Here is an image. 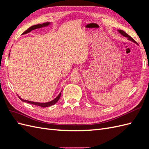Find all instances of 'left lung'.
Masks as SVG:
<instances>
[{
    "label": "left lung",
    "mask_w": 149,
    "mask_h": 149,
    "mask_svg": "<svg viewBox=\"0 0 149 149\" xmlns=\"http://www.w3.org/2000/svg\"><path fill=\"white\" fill-rule=\"evenodd\" d=\"M118 31L122 35H123L124 37H127L128 38V40H129L130 41H132V42H134V43H137V42L135 41V40L130 37V36H129L127 33H126L124 31H123V30H118Z\"/></svg>",
    "instance_id": "8db88e82"
}]
</instances>
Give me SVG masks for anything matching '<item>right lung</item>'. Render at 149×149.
<instances>
[{
  "label": "right lung",
  "instance_id": "right-lung-1",
  "mask_svg": "<svg viewBox=\"0 0 149 149\" xmlns=\"http://www.w3.org/2000/svg\"><path fill=\"white\" fill-rule=\"evenodd\" d=\"M49 24H50V23L49 22H46V23H43L42 24H37V25H33L30 26V28H29L27 30H25L24 32L22 33V35H24V34H26V33H28L29 32H30V31L31 30H33L35 29H39V28H42V27H43V26H48ZM61 93L58 94V96L55 98L53 100L49 101V102H45V103H42V102H33V101H26V100H23V99H22L19 96V97L20 98V100L24 102H28V103H30V104H33V105H36V106H40L42 107H48V106H51L53 104H55L59 100V99L60 98V96H61Z\"/></svg>",
  "mask_w": 149,
  "mask_h": 149
}]
</instances>
